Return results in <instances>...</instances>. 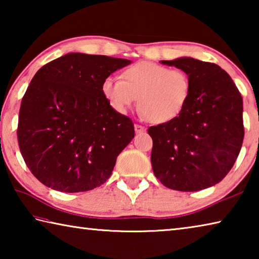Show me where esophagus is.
I'll use <instances>...</instances> for the list:
<instances>
[{
    "label": "esophagus",
    "mask_w": 259,
    "mask_h": 259,
    "mask_svg": "<svg viewBox=\"0 0 259 259\" xmlns=\"http://www.w3.org/2000/svg\"><path fill=\"white\" fill-rule=\"evenodd\" d=\"M135 130H136V133H137V134H143V133H145V131H146V129L144 128L143 125H139V124H135Z\"/></svg>",
    "instance_id": "1"
}]
</instances>
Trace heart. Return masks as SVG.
<instances>
[{
  "instance_id": "1",
  "label": "heart",
  "mask_w": 259,
  "mask_h": 259,
  "mask_svg": "<svg viewBox=\"0 0 259 259\" xmlns=\"http://www.w3.org/2000/svg\"><path fill=\"white\" fill-rule=\"evenodd\" d=\"M122 78H104V97L121 113L128 111L138 98L140 113L153 123H168L176 120L190 100L191 78L182 69L139 61L125 68Z\"/></svg>"
}]
</instances>
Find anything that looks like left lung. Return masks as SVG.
I'll return each instance as SVG.
<instances>
[{
    "mask_svg": "<svg viewBox=\"0 0 259 259\" xmlns=\"http://www.w3.org/2000/svg\"><path fill=\"white\" fill-rule=\"evenodd\" d=\"M160 63L185 72L192 91L176 120L148 128L153 172L171 190L211 187L229 174L242 146V97L231 76L216 64L191 57Z\"/></svg>",
    "mask_w": 259,
    "mask_h": 259,
    "instance_id": "1",
    "label": "left lung"
}]
</instances>
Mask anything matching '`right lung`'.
<instances>
[{"instance_id": "add662e5", "label": "right lung", "mask_w": 259, "mask_h": 259, "mask_svg": "<svg viewBox=\"0 0 259 259\" xmlns=\"http://www.w3.org/2000/svg\"><path fill=\"white\" fill-rule=\"evenodd\" d=\"M131 60L71 52L41 67L21 100L18 143L26 164L52 190H94L111 177L134 123L102 94L105 77Z\"/></svg>"}]
</instances>
